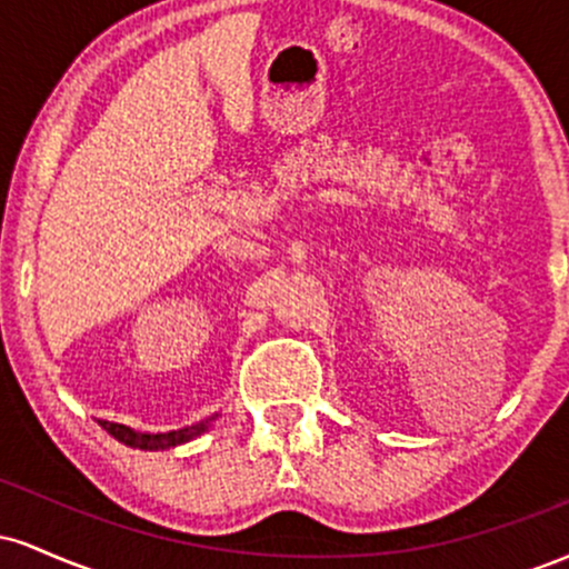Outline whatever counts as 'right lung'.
<instances>
[{"label":"right lung","instance_id":"right-lung-1","mask_svg":"<svg viewBox=\"0 0 569 569\" xmlns=\"http://www.w3.org/2000/svg\"><path fill=\"white\" fill-rule=\"evenodd\" d=\"M217 417L219 415H213V417H208V420L194 422V426H187V428H179V430H168V433H139V430L120 426V422H107V420H101V428L107 430V433H112L117 441L126 443V447L147 449V452H158V449H171V447H179V443L198 439V436H202L208 428H211V422L217 420Z\"/></svg>","mask_w":569,"mask_h":569}]
</instances>
